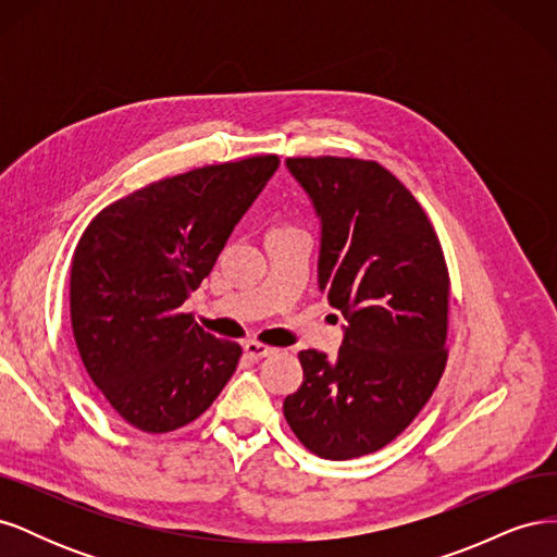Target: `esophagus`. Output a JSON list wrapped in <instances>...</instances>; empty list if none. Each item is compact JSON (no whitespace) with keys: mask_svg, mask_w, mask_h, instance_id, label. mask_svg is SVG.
<instances>
[{"mask_svg":"<svg viewBox=\"0 0 557 557\" xmlns=\"http://www.w3.org/2000/svg\"><path fill=\"white\" fill-rule=\"evenodd\" d=\"M244 350H246V356H248L250 360H262V358H269V356H274V352H276V348L264 346V344H260V342H246V344H244Z\"/></svg>","mask_w":557,"mask_h":557,"instance_id":"34e87169","label":"esophagus"}]
</instances>
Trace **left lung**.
<instances>
[{
    "label": "left lung",
    "instance_id": "1",
    "mask_svg": "<svg viewBox=\"0 0 557 557\" xmlns=\"http://www.w3.org/2000/svg\"><path fill=\"white\" fill-rule=\"evenodd\" d=\"M285 164L320 218L318 285L348 327L336 360L299 352L305 383L283 413L318 458H360L407 430L444 374L448 267L428 213L379 162Z\"/></svg>",
    "mask_w": 557,
    "mask_h": 557
}]
</instances>
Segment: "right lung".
Here are the masks:
<instances>
[{"label": "right lung", "instance_id": "add662e5", "mask_svg": "<svg viewBox=\"0 0 557 557\" xmlns=\"http://www.w3.org/2000/svg\"><path fill=\"white\" fill-rule=\"evenodd\" d=\"M276 166V156H256L148 183L81 234L70 278L76 348L132 428L164 434L193 423L237 369L242 346L181 307Z\"/></svg>", "mask_w": 557, "mask_h": 557}]
</instances>
